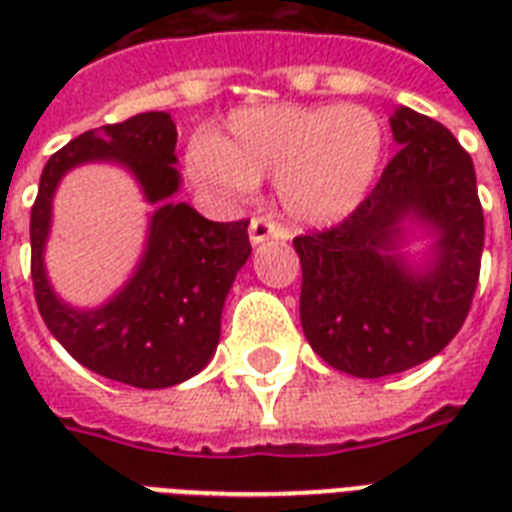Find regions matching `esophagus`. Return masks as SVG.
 Listing matches in <instances>:
<instances>
[{"label":"esophagus","instance_id":"34e87169","mask_svg":"<svg viewBox=\"0 0 512 512\" xmlns=\"http://www.w3.org/2000/svg\"><path fill=\"white\" fill-rule=\"evenodd\" d=\"M284 233L281 228L273 220L268 217H255L252 223H249V244L257 247V244H263V241H271V239H281Z\"/></svg>","mask_w":512,"mask_h":512}]
</instances>
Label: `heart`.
Segmentation results:
<instances>
[{"mask_svg":"<svg viewBox=\"0 0 512 512\" xmlns=\"http://www.w3.org/2000/svg\"><path fill=\"white\" fill-rule=\"evenodd\" d=\"M385 148V124L369 108L273 103L239 108L220 138L193 140L188 170L220 193H247L276 177V199L292 223L329 228L369 199Z\"/></svg>","mask_w":512,"mask_h":512,"instance_id":"b5f03b06","label":"heart"}]
</instances>
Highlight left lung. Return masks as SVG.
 <instances>
[{
    "label": "left lung",
    "instance_id": "8db88e82",
    "mask_svg": "<svg viewBox=\"0 0 512 512\" xmlns=\"http://www.w3.org/2000/svg\"><path fill=\"white\" fill-rule=\"evenodd\" d=\"M390 130L401 151L369 199L332 231L295 239L305 337L329 366L361 380L406 372L452 342L484 252L465 148L406 106L393 111Z\"/></svg>",
    "mask_w": 512,
    "mask_h": 512
}]
</instances>
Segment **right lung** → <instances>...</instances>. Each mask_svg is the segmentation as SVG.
<instances>
[{
	"label": "right lung",
	"mask_w": 512,
	"mask_h": 512,
	"mask_svg": "<svg viewBox=\"0 0 512 512\" xmlns=\"http://www.w3.org/2000/svg\"><path fill=\"white\" fill-rule=\"evenodd\" d=\"M177 130L167 111H146L90 130L44 164L31 209V279L44 324L82 366L132 388L191 380L220 342L225 297L252 255L247 220L212 223L175 201ZM84 163H116L155 207L139 265L114 296L92 309L66 304L51 287L43 252L51 201L62 177Z\"/></svg>",
	"instance_id": "1"
}]
</instances>
